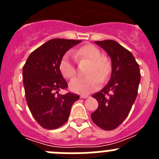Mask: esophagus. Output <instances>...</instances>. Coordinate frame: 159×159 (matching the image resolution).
Returning a JSON list of instances; mask_svg holds the SVG:
<instances>
[{
	"mask_svg": "<svg viewBox=\"0 0 159 159\" xmlns=\"http://www.w3.org/2000/svg\"><path fill=\"white\" fill-rule=\"evenodd\" d=\"M89 95H80V98L81 99H86V98H89Z\"/></svg>",
	"mask_w": 159,
	"mask_h": 159,
	"instance_id": "obj_1",
	"label": "esophagus"
}]
</instances>
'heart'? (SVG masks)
Returning a JSON list of instances; mask_svg holds the SVG:
<instances>
[{"label": "heart", "instance_id": "1", "mask_svg": "<svg viewBox=\"0 0 159 159\" xmlns=\"http://www.w3.org/2000/svg\"><path fill=\"white\" fill-rule=\"evenodd\" d=\"M74 58L77 62L88 61L84 77H76L70 82L69 88L74 92L80 94H88L100 87L101 80H106L111 73V64L106 57L101 56L99 49L92 44H85L73 52ZM60 72L67 79L75 76V66L69 55H65L60 63Z\"/></svg>", "mask_w": 159, "mask_h": 159}]
</instances>
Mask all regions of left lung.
I'll list each match as a JSON object with an SVG mask.
<instances>
[{
  "label": "left lung",
  "instance_id": "1",
  "mask_svg": "<svg viewBox=\"0 0 159 159\" xmlns=\"http://www.w3.org/2000/svg\"><path fill=\"white\" fill-rule=\"evenodd\" d=\"M111 59L108 84L92 97L99 103L91 115L95 125L105 130L117 128L130 113L140 83L139 66L130 51L112 40L95 41Z\"/></svg>",
  "mask_w": 159,
  "mask_h": 159
}]
</instances>
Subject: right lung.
<instances>
[{"mask_svg": "<svg viewBox=\"0 0 159 159\" xmlns=\"http://www.w3.org/2000/svg\"><path fill=\"white\" fill-rule=\"evenodd\" d=\"M81 40L52 39L29 55L23 67L25 98L32 116L42 127L53 130L67 122L79 95L59 94L67 89L60 63L66 52Z\"/></svg>", "mask_w": 159, "mask_h": 159, "instance_id": "obj_1", "label": "right lung"}]
</instances>
